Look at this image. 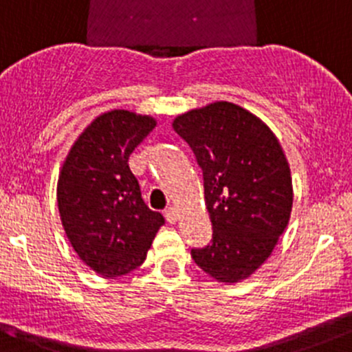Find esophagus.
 <instances>
[{"label":"esophagus","instance_id":"esophagus-1","mask_svg":"<svg viewBox=\"0 0 352 352\" xmlns=\"http://www.w3.org/2000/svg\"><path fill=\"white\" fill-rule=\"evenodd\" d=\"M164 215H166V220H168L169 223H176L177 222V212H176L175 206H169V208H166Z\"/></svg>","mask_w":352,"mask_h":352}]
</instances>
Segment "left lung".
Here are the masks:
<instances>
[{
  "label": "left lung",
  "instance_id": "left-lung-1",
  "mask_svg": "<svg viewBox=\"0 0 352 352\" xmlns=\"http://www.w3.org/2000/svg\"><path fill=\"white\" fill-rule=\"evenodd\" d=\"M173 129L203 173L212 241L191 249L195 263L220 283L245 280L271 256L293 205L289 166L263 120L229 101L186 111Z\"/></svg>",
  "mask_w": 352,
  "mask_h": 352
}]
</instances>
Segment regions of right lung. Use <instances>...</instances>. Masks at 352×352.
<instances>
[{"mask_svg":"<svg viewBox=\"0 0 352 352\" xmlns=\"http://www.w3.org/2000/svg\"><path fill=\"white\" fill-rule=\"evenodd\" d=\"M155 126L149 115L111 110L89 123L69 151L57 183L60 220L82 263L118 278L144 263L164 217L152 212L129 168Z\"/></svg>","mask_w":352,"mask_h":352,"instance_id":"right-lung-1","label":"right lung"}]
</instances>
